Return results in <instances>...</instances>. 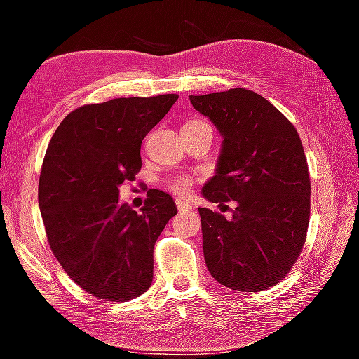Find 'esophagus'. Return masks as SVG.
Returning <instances> with one entry per match:
<instances>
[{"label": "esophagus", "instance_id": "obj_1", "mask_svg": "<svg viewBox=\"0 0 359 359\" xmlns=\"http://www.w3.org/2000/svg\"><path fill=\"white\" fill-rule=\"evenodd\" d=\"M175 205H177L179 212H185V210H191L190 203L184 201V199H175Z\"/></svg>", "mask_w": 359, "mask_h": 359}]
</instances>
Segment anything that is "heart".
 Returning <instances> with one entry per match:
<instances>
[{
	"mask_svg": "<svg viewBox=\"0 0 359 359\" xmlns=\"http://www.w3.org/2000/svg\"><path fill=\"white\" fill-rule=\"evenodd\" d=\"M198 123H205V121L193 120V121H188L185 125H198ZM191 185H193V179L188 177V175H179V177H174L169 180V187H171L174 191H177L179 194H187L191 190Z\"/></svg>",
	"mask_w": 359,
	"mask_h": 359,
	"instance_id": "heart-1",
	"label": "heart"
}]
</instances>
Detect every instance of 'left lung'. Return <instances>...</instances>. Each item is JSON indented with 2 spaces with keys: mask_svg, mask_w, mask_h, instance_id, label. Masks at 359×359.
Here are the masks:
<instances>
[{
  "mask_svg": "<svg viewBox=\"0 0 359 359\" xmlns=\"http://www.w3.org/2000/svg\"><path fill=\"white\" fill-rule=\"evenodd\" d=\"M190 101L223 136L204 198L238 203L231 218L198 208L210 276L238 291L276 287L299 258L311 218V177L299 135L252 90L231 88Z\"/></svg>",
  "mask_w": 359,
  "mask_h": 359,
  "instance_id": "1",
  "label": "left lung"
}]
</instances>
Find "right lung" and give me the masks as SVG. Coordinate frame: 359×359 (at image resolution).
<instances>
[{
  "instance_id": "1",
  "label": "right lung",
  "mask_w": 359,
  "mask_h": 359,
  "mask_svg": "<svg viewBox=\"0 0 359 359\" xmlns=\"http://www.w3.org/2000/svg\"><path fill=\"white\" fill-rule=\"evenodd\" d=\"M179 95L115 98L66 115L48 142L39 209L48 245L66 274L98 299L130 301L150 288L154 247L177 214L150 190L141 212L118 203V187L141 171V144Z\"/></svg>"
}]
</instances>
